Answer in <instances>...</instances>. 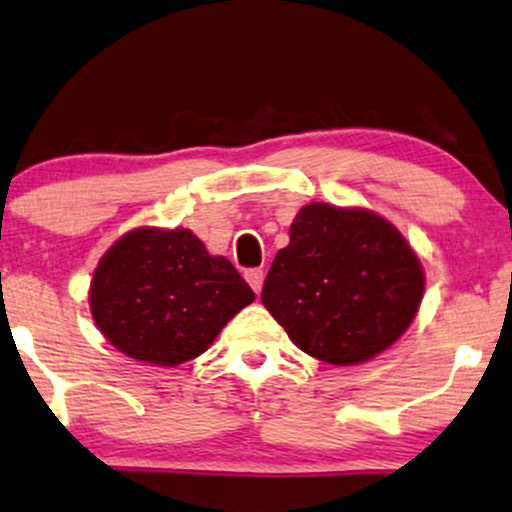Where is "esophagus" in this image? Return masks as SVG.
I'll list each match as a JSON object with an SVG mask.
<instances>
[{"label":"esophagus","instance_id":"34e87169","mask_svg":"<svg viewBox=\"0 0 512 512\" xmlns=\"http://www.w3.org/2000/svg\"><path fill=\"white\" fill-rule=\"evenodd\" d=\"M244 277H247L249 287L254 289L256 294H258V291H261V287H263V277H265L263 270H261V268H251V270L244 272Z\"/></svg>","mask_w":512,"mask_h":512}]
</instances>
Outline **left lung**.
<instances>
[{
    "mask_svg": "<svg viewBox=\"0 0 512 512\" xmlns=\"http://www.w3.org/2000/svg\"><path fill=\"white\" fill-rule=\"evenodd\" d=\"M421 298V263L395 225L322 202L296 214L261 294L296 348L329 364L383 353L407 331Z\"/></svg>",
    "mask_w": 512,
    "mask_h": 512,
    "instance_id": "8db88e82",
    "label": "left lung"
}]
</instances>
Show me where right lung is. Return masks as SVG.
<instances>
[{"label":"right lung","mask_w":512,"mask_h":512,"mask_svg":"<svg viewBox=\"0 0 512 512\" xmlns=\"http://www.w3.org/2000/svg\"><path fill=\"white\" fill-rule=\"evenodd\" d=\"M254 291L190 230L138 228L101 258L89 291L103 336L134 360L176 367L202 355Z\"/></svg>","instance_id":"add662e5"}]
</instances>
